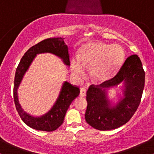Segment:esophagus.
Segmentation results:
<instances>
[{
	"label": "esophagus",
	"mask_w": 154,
	"mask_h": 154,
	"mask_svg": "<svg viewBox=\"0 0 154 154\" xmlns=\"http://www.w3.org/2000/svg\"><path fill=\"white\" fill-rule=\"evenodd\" d=\"M86 95V90L85 88H82L80 89V92H79V96L80 97H85Z\"/></svg>",
	"instance_id": "34e87169"
}]
</instances>
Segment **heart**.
Listing matches in <instances>:
<instances>
[{
  "mask_svg": "<svg viewBox=\"0 0 154 154\" xmlns=\"http://www.w3.org/2000/svg\"><path fill=\"white\" fill-rule=\"evenodd\" d=\"M125 54L121 47L111 46L102 43H89L79 51L78 59L71 61V70L76 77L84 72L83 67L91 66V75L97 80L111 78L122 62Z\"/></svg>",
  "mask_w": 154,
  "mask_h": 154,
  "instance_id": "b5f03b06",
  "label": "heart"
}]
</instances>
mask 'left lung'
<instances>
[{"label":"left lung","mask_w":154,"mask_h":154,"mask_svg":"<svg viewBox=\"0 0 154 154\" xmlns=\"http://www.w3.org/2000/svg\"><path fill=\"white\" fill-rule=\"evenodd\" d=\"M125 82V98L116 107L109 105L105 88ZM145 85V72L137 55L125 60L112 78L100 85H91L87 91L88 106L85 118L93 128L111 130L126 124L134 115L141 101Z\"/></svg>","instance_id":"8db88e82"}]
</instances>
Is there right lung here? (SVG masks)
I'll return each instance as SVG.
<instances>
[{"instance_id": "right-lung-1", "label": "right lung", "mask_w": 154, "mask_h": 154, "mask_svg": "<svg viewBox=\"0 0 154 154\" xmlns=\"http://www.w3.org/2000/svg\"><path fill=\"white\" fill-rule=\"evenodd\" d=\"M45 52L51 53L59 56L63 59L65 64L68 66L70 65L68 47L64 43L63 38H48L35 44L22 56L16 70L14 85V100L19 116L26 125L36 130L51 132L56 130L62 125L67 109L72 102L79 95V89L77 86L65 82L56 103L45 115L40 117H33L23 111L18 101L17 88L24 73L29 68L36 54Z\"/></svg>"}]
</instances>
